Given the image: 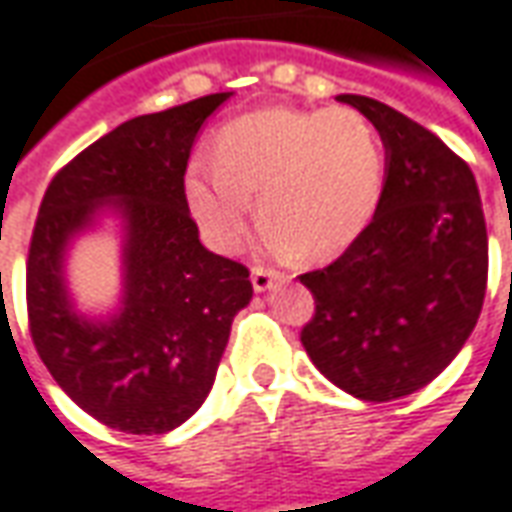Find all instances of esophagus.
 Listing matches in <instances>:
<instances>
[{
    "mask_svg": "<svg viewBox=\"0 0 512 512\" xmlns=\"http://www.w3.org/2000/svg\"><path fill=\"white\" fill-rule=\"evenodd\" d=\"M280 280H283V277H280L277 271L252 269V285H255L257 294H266V291H271V288L280 283Z\"/></svg>",
    "mask_w": 512,
    "mask_h": 512,
    "instance_id": "esophagus-1",
    "label": "esophagus"
}]
</instances>
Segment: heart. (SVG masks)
Here are the masks:
<instances>
[{
  "label": "heart",
  "instance_id": "b5f03b06",
  "mask_svg": "<svg viewBox=\"0 0 512 512\" xmlns=\"http://www.w3.org/2000/svg\"><path fill=\"white\" fill-rule=\"evenodd\" d=\"M215 170L193 165L184 201L201 238L235 255L249 235L252 196L274 255H342L370 227L384 196L387 159L375 125L350 106H269L221 128Z\"/></svg>",
  "mask_w": 512,
  "mask_h": 512
}]
</instances>
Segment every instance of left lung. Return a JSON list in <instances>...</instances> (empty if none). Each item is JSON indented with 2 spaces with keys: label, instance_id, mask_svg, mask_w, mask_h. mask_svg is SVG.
Masks as SVG:
<instances>
[{
  "label": "left lung",
  "instance_id": "obj_1",
  "mask_svg": "<svg viewBox=\"0 0 512 512\" xmlns=\"http://www.w3.org/2000/svg\"><path fill=\"white\" fill-rule=\"evenodd\" d=\"M381 134L384 196L328 269L302 274L316 314L302 347L358 401H395L446 370L488 285V229L471 168L429 128L381 100L339 95Z\"/></svg>",
  "mask_w": 512,
  "mask_h": 512
}]
</instances>
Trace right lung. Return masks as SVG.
I'll list each match as a JSON object with an SVG mask.
<instances>
[{
    "label": "right lung",
    "mask_w": 512,
    "mask_h": 512,
    "mask_svg": "<svg viewBox=\"0 0 512 512\" xmlns=\"http://www.w3.org/2000/svg\"><path fill=\"white\" fill-rule=\"evenodd\" d=\"M232 92L117 125L44 193L27 257V316L38 356L83 412L125 434H165L210 395L249 269L198 241L184 170L201 125ZM103 217L121 221L124 291L106 317L81 315L65 255Z\"/></svg>",
    "instance_id": "1"
}]
</instances>
